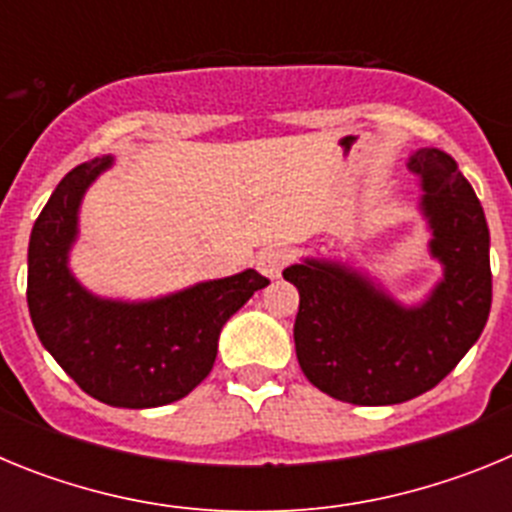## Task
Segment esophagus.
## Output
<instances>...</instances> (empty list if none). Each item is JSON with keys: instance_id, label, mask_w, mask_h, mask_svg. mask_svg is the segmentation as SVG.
<instances>
[{"instance_id": "1", "label": "esophagus", "mask_w": 512, "mask_h": 512, "mask_svg": "<svg viewBox=\"0 0 512 512\" xmlns=\"http://www.w3.org/2000/svg\"><path fill=\"white\" fill-rule=\"evenodd\" d=\"M289 264V253L284 248H264V251L256 256V269L269 279L282 277L284 266Z\"/></svg>"}]
</instances>
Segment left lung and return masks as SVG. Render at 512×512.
Returning <instances> with one entry per match:
<instances>
[{"label": "left lung", "mask_w": 512, "mask_h": 512, "mask_svg": "<svg viewBox=\"0 0 512 512\" xmlns=\"http://www.w3.org/2000/svg\"><path fill=\"white\" fill-rule=\"evenodd\" d=\"M408 166L423 187L431 253L443 266L423 305H397L336 261L305 259L284 269L300 292L302 372L320 392L351 405H397L433 390L477 343L490 315V230L472 184L438 148H420Z\"/></svg>", "instance_id": "left-lung-1"}]
</instances>
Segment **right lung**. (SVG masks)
Wrapping results in <instances>:
<instances>
[{
  "label": "right lung",
  "instance_id": "1",
  "mask_svg": "<svg viewBox=\"0 0 512 512\" xmlns=\"http://www.w3.org/2000/svg\"><path fill=\"white\" fill-rule=\"evenodd\" d=\"M110 164L104 156L71 169L35 220L27 307L40 343L87 395L112 408H158L187 397L210 374L223 325L269 279L246 269L151 302L87 292L71 277L69 248L81 197Z\"/></svg>",
  "mask_w": 512,
  "mask_h": 512
}]
</instances>
